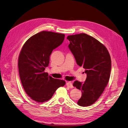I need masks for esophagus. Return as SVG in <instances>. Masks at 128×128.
<instances>
[{
  "label": "esophagus",
  "instance_id": "1",
  "mask_svg": "<svg viewBox=\"0 0 128 128\" xmlns=\"http://www.w3.org/2000/svg\"><path fill=\"white\" fill-rule=\"evenodd\" d=\"M66 85H67V86H68L69 87V88H73V86H72V83L71 82H67V84H66Z\"/></svg>",
  "mask_w": 128,
  "mask_h": 128
}]
</instances>
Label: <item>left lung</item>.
I'll return each mask as SVG.
<instances>
[{"label": "left lung", "mask_w": 128, "mask_h": 128, "mask_svg": "<svg viewBox=\"0 0 128 128\" xmlns=\"http://www.w3.org/2000/svg\"><path fill=\"white\" fill-rule=\"evenodd\" d=\"M68 47L77 64L86 69L84 83L76 80L73 86L82 91L77 104L86 107L94 104L103 93L108 83L111 70V59L107 48L98 40L81 33L68 36Z\"/></svg>", "instance_id": "left-lung-1"}]
</instances>
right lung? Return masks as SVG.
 Masks as SVG:
<instances>
[{
    "instance_id": "right-lung-1",
    "label": "right lung",
    "mask_w": 128,
    "mask_h": 128,
    "mask_svg": "<svg viewBox=\"0 0 128 128\" xmlns=\"http://www.w3.org/2000/svg\"><path fill=\"white\" fill-rule=\"evenodd\" d=\"M64 39V34L42 31L29 38L22 46L18 59L20 78L26 94L38 102L48 101L57 88L66 84L44 72L53 50Z\"/></svg>"
}]
</instances>
